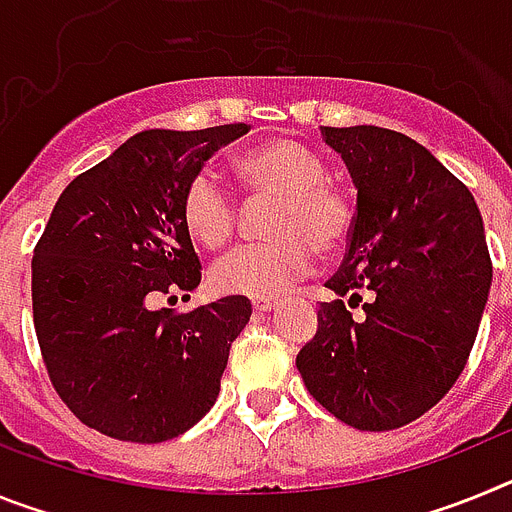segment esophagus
<instances>
[{
	"label": "esophagus",
	"mask_w": 512,
	"mask_h": 512,
	"mask_svg": "<svg viewBox=\"0 0 512 512\" xmlns=\"http://www.w3.org/2000/svg\"><path fill=\"white\" fill-rule=\"evenodd\" d=\"M251 305H253V310L269 312L277 307V300H274V297H251Z\"/></svg>",
	"instance_id": "1"
}]
</instances>
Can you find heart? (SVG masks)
<instances>
[{
	"label": "heart",
	"instance_id": "1",
	"mask_svg": "<svg viewBox=\"0 0 512 512\" xmlns=\"http://www.w3.org/2000/svg\"><path fill=\"white\" fill-rule=\"evenodd\" d=\"M246 187L277 197L266 225L271 241L238 246L212 266L220 292L246 297H274L315 266V248L333 253L354 228V210L346 194L328 184L323 158L292 138L269 140L235 161ZM182 220L194 243L220 248L235 230V200L223 179L202 169L189 179L182 197Z\"/></svg>",
	"mask_w": 512,
	"mask_h": 512
}]
</instances>
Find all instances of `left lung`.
Wrapping results in <instances>:
<instances>
[{"label": "left lung", "mask_w": 512, "mask_h": 512, "mask_svg": "<svg viewBox=\"0 0 512 512\" xmlns=\"http://www.w3.org/2000/svg\"><path fill=\"white\" fill-rule=\"evenodd\" d=\"M356 187V217L338 297L366 289L364 320L320 302L318 330L297 354L305 387L359 431L413 423L454 387L492 284L472 192L408 135L374 125L320 128ZM361 300V297H359Z\"/></svg>", "instance_id": "obj_1"}]
</instances>
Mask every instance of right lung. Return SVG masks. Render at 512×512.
<instances>
[{
	"instance_id": "add662e5",
	"label": "right lung",
	"mask_w": 512,
	"mask_h": 512,
	"mask_svg": "<svg viewBox=\"0 0 512 512\" xmlns=\"http://www.w3.org/2000/svg\"><path fill=\"white\" fill-rule=\"evenodd\" d=\"M248 130H143L76 176L53 207L33 256L35 333L58 397L104 436L169 441L215 405L251 302L156 305L200 287L184 189Z\"/></svg>"
}]
</instances>
